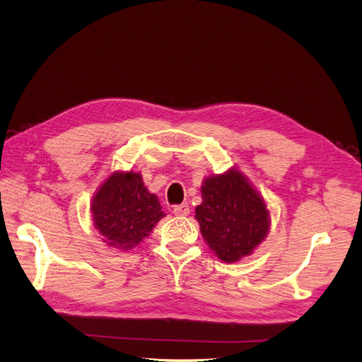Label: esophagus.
I'll use <instances>...</instances> for the list:
<instances>
[{"label": "esophagus", "mask_w": 362, "mask_h": 362, "mask_svg": "<svg viewBox=\"0 0 362 362\" xmlns=\"http://www.w3.org/2000/svg\"><path fill=\"white\" fill-rule=\"evenodd\" d=\"M189 211H191V210H189L188 203L174 206V209H173V213H174V215H176V216H188Z\"/></svg>", "instance_id": "34e87169"}]
</instances>
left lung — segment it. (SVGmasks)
Masks as SVG:
<instances>
[{
	"label": "left lung",
	"instance_id": "8db88e82",
	"mask_svg": "<svg viewBox=\"0 0 362 362\" xmlns=\"http://www.w3.org/2000/svg\"><path fill=\"white\" fill-rule=\"evenodd\" d=\"M195 219L207 246L223 262L252 255L270 231V210L261 194L235 167L207 176Z\"/></svg>",
	"mask_w": 362,
	"mask_h": 362
}]
</instances>
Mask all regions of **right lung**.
Masks as SVG:
<instances>
[{"mask_svg": "<svg viewBox=\"0 0 362 362\" xmlns=\"http://www.w3.org/2000/svg\"><path fill=\"white\" fill-rule=\"evenodd\" d=\"M90 215L103 242L117 250L137 247L165 216L139 171H113L93 194Z\"/></svg>", "mask_w": 362, "mask_h": 362, "instance_id": "obj_1", "label": "right lung"}]
</instances>
